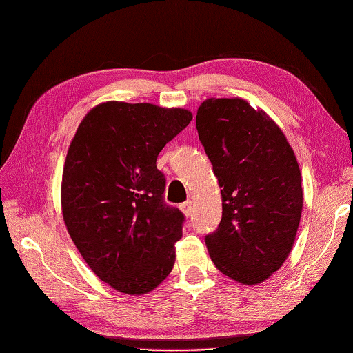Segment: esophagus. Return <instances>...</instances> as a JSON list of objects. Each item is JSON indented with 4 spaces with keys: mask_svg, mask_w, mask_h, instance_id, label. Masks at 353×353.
<instances>
[{
    "mask_svg": "<svg viewBox=\"0 0 353 353\" xmlns=\"http://www.w3.org/2000/svg\"><path fill=\"white\" fill-rule=\"evenodd\" d=\"M181 211L185 214V216H190L192 214V211H194V203H192V201L191 200L183 201V203L181 205Z\"/></svg>",
    "mask_w": 353,
    "mask_h": 353,
    "instance_id": "esophagus-1",
    "label": "esophagus"
}]
</instances>
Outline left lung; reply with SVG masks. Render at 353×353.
<instances>
[{
    "mask_svg": "<svg viewBox=\"0 0 353 353\" xmlns=\"http://www.w3.org/2000/svg\"><path fill=\"white\" fill-rule=\"evenodd\" d=\"M200 142L221 188L223 215L205 238L215 267L258 285L282 267L303 208L302 174L290 142L243 99H208L196 117Z\"/></svg>",
    "mask_w": 353,
    "mask_h": 353,
    "instance_id": "8db88e82",
    "label": "left lung"
}]
</instances>
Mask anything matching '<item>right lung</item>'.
I'll use <instances>...</instances> for the list:
<instances>
[{"mask_svg": "<svg viewBox=\"0 0 353 353\" xmlns=\"http://www.w3.org/2000/svg\"><path fill=\"white\" fill-rule=\"evenodd\" d=\"M191 119L181 108L106 101L88 112L70 144L65 226L92 272L124 294L153 291L174 265L185 216L163 201L156 159Z\"/></svg>", "mask_w": 353, "mask_h": 353, "instance_id": "add662e5", "label": "right lung"}]
</instances>
